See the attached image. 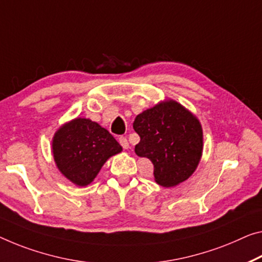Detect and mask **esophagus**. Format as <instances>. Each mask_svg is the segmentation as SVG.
I'll list each match as a JSON object with an SVG mask.
<instances>
[{"mask_svg":"<svg viewBox=\"0 0 262 262\" xmlns=\"http://www.w3.org/2000/svg\"><path fill=\"white\" fill-rule=\"evenodd\" d=\"M119 144L122 145L123 148H125V150H127L128 148V142L125 137H119Z\"/></svg>","mask_w":262,"mask_h":262,"instance_id":"obj_1","label":"esophagus"}]
</instances>
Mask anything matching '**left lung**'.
I'll list each match as a JSON object with an SVG mask.
<instances>
[{
    "mask_svg": "<svg viewBox=\"0 0 262 262\" xmlns=\"http://www.w3.org/2000/svg\"><path fill=\"white\" fill-rule=\"evenodd\" d=\"M140 137L135 152L154 164L156 183L172 187L187 180L203 156V127L190 110L173 99L159 102L137 116Z\"/></svg>",
    "mask_w": 262,
    "mask_h": 262,
    "instance_id": "obj_1",
    "label": "left lung"
}]
</instances>
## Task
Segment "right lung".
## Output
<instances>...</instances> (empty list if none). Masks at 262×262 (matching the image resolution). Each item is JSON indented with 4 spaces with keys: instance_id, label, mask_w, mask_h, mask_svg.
<instances>
[{
    "instance_id": "1",
    "label": "right lung",
    "mask_w": 262,
    "mask_h": 262,
    "mask_svg": "<svg viewBox=\"0 0 262 262\" xmlns=\"http://www.w3.org/2000/svg\"><path fill=\"white\" fill-rule=\"evenodd\" d=\"M51 147L58 171L82 187L94 182L108 158L123 151L106 128L89 118L64 123L55 132Z\"/></svg>"
}]
</instances>
